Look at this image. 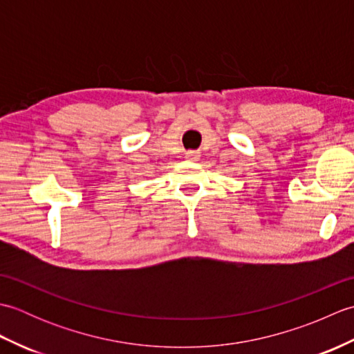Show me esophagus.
Returning a JSON list of instances; mask_svg holds the SVG:
<instances>
[{
  "instance_id": "34e87169",
  "label": "esophagus",
  "mask_w": 354,
  "mask_h": 354,
  "mask_svg": "<svg viewBox=\"0 0 354 354\" xmlns=\"http://www.w3.org/2000/svg\"><path fill=\"white\" fill-rule=\"evenodd\" d=\"M199 152H196V150H189V152H185V160L189 161H198L199 160Z\"/></svg>"
}]
</instances>
